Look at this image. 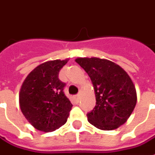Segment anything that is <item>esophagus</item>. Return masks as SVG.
Masks as SVG:
<instances>
[{
  "label": "esophagus",
  "mask_w": 155,
  "mask_h": 155,
  "mask_svg": "<svg viewBox=\"0 0 155 155\" xmlns=\"http://www.w3.org/2000/svg\"><path fill=\"white\" fill-rule=\"evenodd\" d=\"M80 99H81V97H80V95H79V94L74 96V100H75L76 102H79V101H80Z\"/></svg>",
  "instance_id": "obj_1"
}]
</instances>
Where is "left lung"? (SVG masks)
Instances as JSON below:
<instances>
[{
  "mask_svg": "<svg viewBox=\"0 0 155 155\" xmlns=\"http://www.w3.org/2000/svg\"><path fill=\"white\" fill-rule=\"evenodd\" d=\"M91 80L96 107L87 113L88 122L101 130H113L126 123L137 103V92L130 76L108 59L77 58Z\"/></svg>",
  "mask_w": 155,
  "mask_h": 155,
  "instance_id": "left-lung-1",
  "label": "left lung"
}]
</instances>
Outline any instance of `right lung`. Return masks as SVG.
Here are the masks:
<instances>
[{
	"label": "right lung",
	"mask_w": 155,
	"mask_h": 155,
	"mask_svg": "<svg viewBox=\"0 0 155 155\" xmlns=\"http://www.w3.org/2000/svg\"><path fill=\"white\" fill-rule=\"evenodd\" d=\"M69 59L50 60L32 70L19 92V105L25 118L36 129L53 132L67 122L73 105L64 93L65 84L59 73Z\"/></svg>",
	"instance_id": "add662e5"
}]
</instances>
